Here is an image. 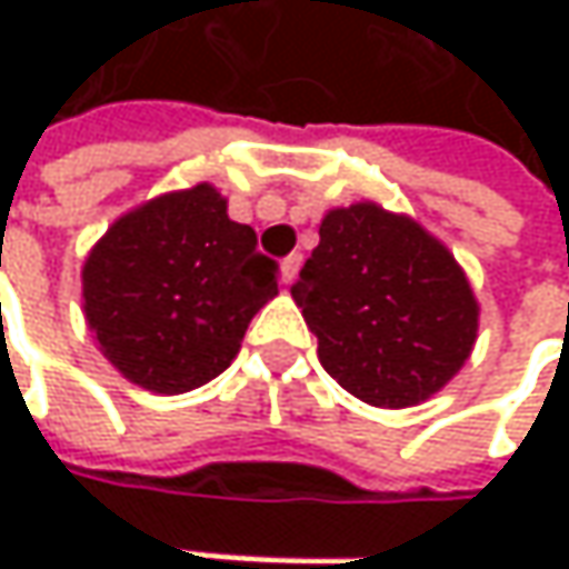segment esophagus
Segmentation results:
<instances>
[{
	"label": "esophagus",
	"instance_id": "esophagus-1",
	"mask_svg": "<svg viewBox=\"0 0 569 569\" xmlns=\"http://www.w3.org/2000/svg\"><path fill=\"white\" fill-rule=\"evenodd\" d=\"M299 267H302V253H289L283 260V283H292L299 277Z\"/></svg>",
	"mask_w": 569,
	"mask_h": 569
}]
</instances>
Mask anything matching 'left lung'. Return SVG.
Segmentation results:
<instances>
[{"label": "left lung", "mask_w": 569, "mask_h": 569, "mask_svg": "<svg viewBox=\"0 0 569 569\" xmlns=\"http://www.w3.org/2000/svg\"><path fill=\"white\" fill-rule=\"evenodd\" d=\"M292 299L322 369L376 408L445 389L478 339V299L448 247L369 200L322 217Z\"/></svg>", "instance_id": "obj_1"}]
</instances>
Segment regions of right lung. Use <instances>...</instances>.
I'll return each mask as SVG.
<instances>
[{
    "label": "right lung",
    "mask_w": 569,
    "mask_h": 569,
    "mask_svg": "<svg viewBox=\"0 0 569 569\" xmlns=\"http://www.w3.org/2000/svg\"><path fill=\"white\" fill-rule=\"evenodd\" d=\"M280 267L227 217L210 183L118 217L81 270L84 319L104 359L134 386L180 396L217 379L250 319L277 296Z\"/></svg>",
    "instance_id": "1"
}]
</instances>
